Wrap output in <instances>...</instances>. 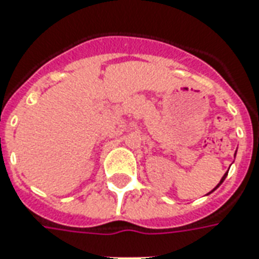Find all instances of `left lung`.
Returning <instances> with one entry per match:
<instances>
[{
	"label": "left lung",
	"mask_w": 259,
	"mask_h": 259,
	"mask_svg": "<svg viewBox=\"0 0 259 259\" xmlns=\"http://www.w3.org/2000/svg\"><path fill=\"white\" fill-rule=\"evenodd\" d=\"M234 157H236V154H234ZM227 172H229V171H227ZM227 172L224 174V175H223V178H222V180H220V182H219V185L216 186V188H214V189H218L219 186H220V185H222V184H223V181L226 180V177H227ZM214 189H213V191H214ZM213 191H211V192H213Z\"/></svg>",
	"instance_id": "8db88e82"
}]
</instances>
